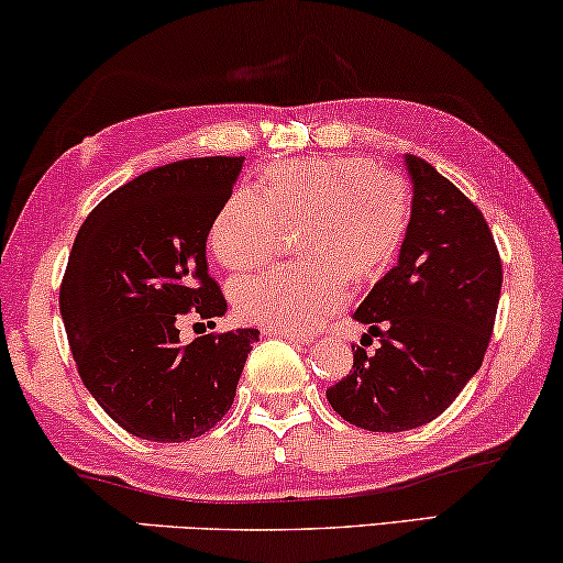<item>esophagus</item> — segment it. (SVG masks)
I'll return each mask as SVG.
<instances>
[{
    "label": "esophagus",
    "instance_id": "34e87169",
    "mask_svg": "<svg viewBox=\"0 0 563 563\" xmlns=\"http://www.w3.org/2000/svg\"><path fill=\"white\" fill-rule=\"evenodd\" d=\"M266 335H276V338H287V341H291V343H312V335H307V333H295V330H276V328H266L264 330Z\"/></svg>",
    "mask_w": 563,
    "mask_h": 563
}]
</instances>
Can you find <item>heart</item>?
<instances>
[{
  "instance_id": "heart-1",
  "label": "heart",
  "mask_w": 563,
  "mask_h": 563,
  "mask_svg": "<svg viewBox=\"0 0 563 563\" xmlns=\"http://www.w3.org/2000/svg\"><path fill=\"white\" fill-rule=\"evenodd\" d=\"M410 189L366 158H289L268 168L261 191L241 187L214 214L210 249L233 272L272 261L287 230L302 228L299 266L268 268L233 287L243 320L312 330L341 310L351 279L376 282L402 249Z\"/></svg>"
}]
</instances>
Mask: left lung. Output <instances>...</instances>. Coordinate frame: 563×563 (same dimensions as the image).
<instances>
[{
    "mask_svg": "<svg viewBox=\"0 0 563 563\" xmlns=\"http://www.w3.org/2000/svg\"><path fill=\"white\" fill-rule=\"evenodd\" d=\"M405 161L415 195L399 264L353 312L382 345L353 343V368L325 391L343 420L374 433L420 428L451 407L482 366L503 289L479 207L428 161Z\"/></svg>",
    "mask_w": 563,
    "mask_h": 563,
    "instance_id": "8db88e82",
    "label": "left lung"
}]
</instances>
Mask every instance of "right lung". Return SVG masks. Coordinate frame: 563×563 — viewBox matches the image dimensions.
<instances>
[{"instance_id":"add662e5","label":"right lung","mask_w":563,"mask_h":563,"mask_svg":"<svg viewBox=\"0 0 563 563\" xmlns=\"http://www.w3.org/2000/svg\"><path fill=\"white\" fill-rule=\"evenodd\" d=\"M243 156L151 168L104 197L76 233L60 318L76 372L128 433L156 443L205 435L225 418L258 330H214L189 345L181 318L228 310L207 272V235Z\"/></svg>"}]
</instances>
